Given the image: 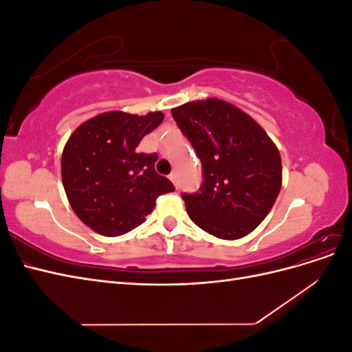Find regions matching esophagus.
I'll return each mask as SVG.
<instances>
[{
  "instance_id": "esophagus-1",
  "label": "esophagus",
  "mask_w": 352,
  "mask_h": 352,
  "mask_svg": "<svg viewBox=\"0 0 352 352\" xmlns=\"http://www.w3.org/2000/svg\"><path fill=\"white\" fill-rule=\"evenodd\" d=\"M170 180L177 186V175L175 172H172V175H170Z\"/></svg>"
}]
</instances>
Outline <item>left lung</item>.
I'll return each instance as SVG.
<instances>
[{
    "label": "left lung",
    "mask_w": 352,
    "mask_h": 352,
    "mask_svg": "<svg viewBox=\"0 0 352 352\" xmlns=\"http://www.w3.org/2000/svg\"><path fill=\"white\" fill-rule=\"evenodd\" d=\"M172 114L204 172L201 192L184 194L188 216L220 239L250 235L280 192L278 146L250 114L225 100L190 101Z\"/></svg>",
    "instance_id": "1"
}]
</instances>
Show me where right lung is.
<instances>
[{
	"label": "right lung",
	"mask_w": 352,
	"mask_h": 352,
	"mask_svg": "<svg viewBox=\"0 0 352 352\" xmlns=\"http://www.w3.org/2000/svg\"><path fill=\"white\" fill-rule=\"evenodd\" d=\"M163 119L162 111H105L70 135L61 155L63 186L73 211L94 232L102 236L131 232L153 212L160 195L175 190L155 172L158 155L136 151Z\"/></svg>",
	"instance_id": "add662e5"
}]
</instances>
